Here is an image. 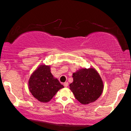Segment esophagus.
<instances>
[{"label": "esophagus", "instance_id": "obj_1", "mask_svg": "<svg viewBox=\"0 0 131 131\" xmlns=\"http://www.w3.org/2000/svg\"><path fill=\"white\" fill-rule=\"evenodd\" d=\"M64 85L65 87H67L68 86H69V83H68V82H65V83H64Z\"/></svg>", "mask_w": 131, "mask_h": 131}]
</instances>
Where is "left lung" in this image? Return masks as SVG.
<instances>
[{"mask_svg": "<svg viewBox=\"0 0 131 131\" xmlns=\"http://www.w3.org/2000/svg\"><path fill=\"white\" fill-rule=\"evenodd\" d=\"M73 82L70 84V89L82 104L96 101L103 92V80L95 69H80L73 73Z\"/></svg>", "mask_w": 131, "mask_h": 131, "instance_id": "left-lung-1", "label": "left lung"}]
</instances>
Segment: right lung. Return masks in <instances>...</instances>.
Instances as JSON below:
<instances>
[{"instance_id": "1", "label": "right lung", "mask_w": 131, "mask_h": 131, "mask_svg": "<svg viewBox=\"0 0 131 131\" xmlns=\"http://www.w3.org/2000/svg\"><path fill=\"white\" fill-rule=\"evenodd\" d=\"M30 92L39 101H49L58 90L64 88L51 73L50 67L41 65L32 73L28 81Z\"/></svg>"}]
</instances>
